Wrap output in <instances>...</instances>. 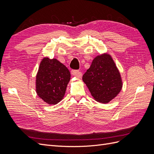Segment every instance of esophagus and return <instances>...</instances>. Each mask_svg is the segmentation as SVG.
I'll list each match as a JSON object with an SVG mask.
<instances>
[{
  "label": "esophagus",
  "instance_id": "1",
  "mask_svg": "<svg viewBox=\"0 0 154 154\" xmlns=\"http://www.w3.org/2000/svg\"><path fill=\"white\" fill-rule=\"evenodd\" d=\"M71 74H72V76H76V77H78V78H80L82 76V72H80L79 71H78V70H72Z\"/></svg>",
  "mask_w": 154,
  "mask_h": 154
}]
</instances>
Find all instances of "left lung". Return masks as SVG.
<instances>
[{
  "mask_svg": "<svg viewBox=\"0 0 154 154\" xmlns=\"http://www.w3.org/2000/svg\"><path fill=\"white\" fill-rule=\"evenodd\" d=\"M82 79L95 100L102 103L114 99L122 88L120 73L108 54L97 56L93 60Z\"/></svg>",
  "mask_w": 154,
  "mask_h": 154,
  "instance_id": "obj_1",
  "label": "left lung"
}]
</instances>
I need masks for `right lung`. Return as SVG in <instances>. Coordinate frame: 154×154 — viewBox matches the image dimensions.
<instances>
[{
  "label": "right lung",
  "instance_id": "right-lung-1",
  "mask_svg": "<svg viewBox=\"0 0 154 154\" xmlns=\"http://www.w3.org/2000/svg\"><path fill=\"white\" fill-rule=\"evenodd\" d=\"M36 78L37 94L47 103L55 105L63 99L71 74L57 59L44 58L40 64Z\"/></svg>",
  "mask_w": 154,
  "mask_h": 154
}]
</instances>
